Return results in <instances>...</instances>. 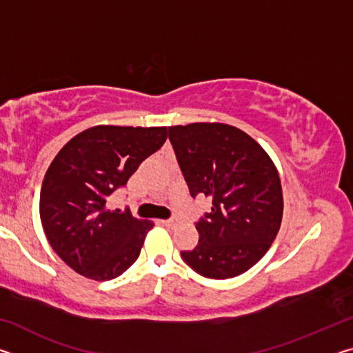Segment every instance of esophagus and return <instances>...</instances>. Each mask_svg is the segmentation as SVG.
<instances>
[{"label":"esophagus","mask_w":353,"mask_h":353,"mask_svg":"<svg viewBox=\"0 0 353 353\" xmlns=\"http://www.w3.org/2000/svg\"><path fill=\"white\" fill-rule=\"evenodd\" d=\"M163 224L166 227H176L177 225V218H170V219H165Z\"/></svg>","instance_id":"34e87169"}]
</instances>
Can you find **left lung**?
<instances>
[{
	"mask_svg": "<svg viewBox=\"0 0 353 353\" xmlns=\"http://www.w3.org/2000/svg\"><path fill=\"white\" fill-rule=\"evenodd\" d=\"M168 132L190 194L212 199V210L196 223L198 246L182 250V259L208 279L240 276L268 252L282 223L276 166L259 143L229 124L193 123Z\"/></svg>",
	"mask_w": 353,
	"mask_h": 353,
	"instance_id": "left-lung-1",
	"label": "left lung"
}]
</instances>
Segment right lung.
<instances>
[{"label":"right lung","instance_id":"right-lung-1","mask_svg":"<svg viewBox=\"0 0 353 353\" xmlns=\"http://www.w3.org/2000/svg\"><path fill=\"white\" fill-rule=\"evenodd\" d=\"M166 128L94 126L73 137L48 168L40 219L56 254L83 277L112 280L139 259L152 223L109 210L143 160L166 141Z\"/></svg>","mask_w":353,"mask_h":353}]
</instances>
